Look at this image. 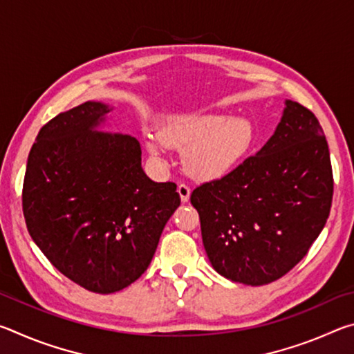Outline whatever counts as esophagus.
<instances>
[{
  "label": "esophagus",
  "instance_id": "esophagus-1",
  "mask_svg": "<svg viewBox=\"0 0 354 354\" xmlns=\"http://www.w3.org/2000/svg\"><path fill=\"white\" fill-rule=\"evenodd\" d=\"M178 194H179V196H181V201L183 203H187L189 198H190V187H189L187 184L181 183V184L178 185Z\"/></svg>",
  "mask_w": 354,
  "mask_h": 354
}]
</instances>
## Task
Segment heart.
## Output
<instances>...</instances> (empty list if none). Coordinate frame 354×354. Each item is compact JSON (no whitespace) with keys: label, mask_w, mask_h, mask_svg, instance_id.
Returning a JSON list of instances; mask_svg holds the SVG:
<instances>
[{"label":"heart","mask_w":354,"mask_h":354,"mask_svg":"<svg viewBox=\"0 0 354 354\" xmlns=\"http://www.w3.org/2000/svg\"><path fill=\"white\" fill-rule=\"evenodd\" d=\"M158 139L148 142L149 153L159 156L162 143L185 153V169L194 178L218 179L247 158L257 140V131L248 118L220 113L183 115L167 122Z\"/></svg>","instance_id":"b5f03b06"}]
</instances>
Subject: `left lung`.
Returning a JSON list of instances; mask_svg holds the SVG:
<instances>
[{
  "instance_id": "obj_1",
  "label": "left lung",
  "mask_w": 354,
  "mask_h": 354,
  "mask_svg": "<svg viewBox=\"0 0 354 354\" xmlns=\"http://www.w3.org/2000/svg\"><path fill=\"white\" fill-rule=\"evenodd\" d=\"M333 189L319 120L297 101L286 100L281 122L259 151L192 192L212 267L248 286L284 277L325 226Z\"/></svg>"
}]
</instances>
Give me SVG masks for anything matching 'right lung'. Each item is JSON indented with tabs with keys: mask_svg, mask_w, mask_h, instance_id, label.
<instances>
[{
	"mask_svg": "<svg viewBox=\"0 0 354 354\" xmlns=\"http://www.w3.org/2000/svg\"><path fill=\"white\" fill-rule=\"evenodd\" d=\"M112 109L86 101L50 120L28 156L23 214L35 245L73 283L113 293L142 277L181 205L142 169L133 136L97 131Z\"/></svg>",
	"mask_w": 354,
	"mask_h": 354,
	"instance_id": "add662e5",
	"label": "right lung"
}]
</instances>
